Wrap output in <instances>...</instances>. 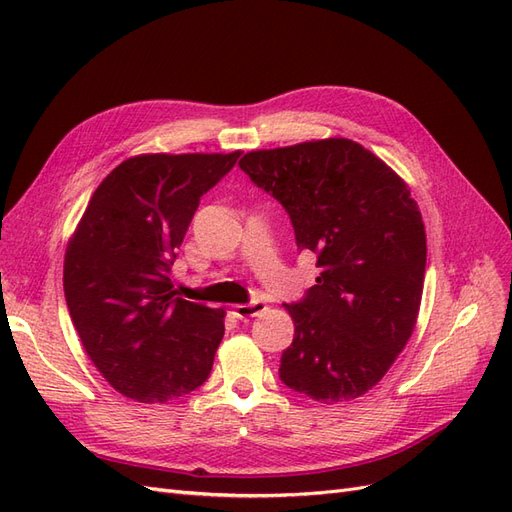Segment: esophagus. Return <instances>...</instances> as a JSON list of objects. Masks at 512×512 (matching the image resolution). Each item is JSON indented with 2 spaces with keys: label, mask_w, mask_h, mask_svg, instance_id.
Wrapping results in <instances>:
<instances>
[{
  "label": "esophagus",
  "mask_w": 512,
  "mask_h": 512,
  "mask_svg": "<svg viewBox=\"0 0 512 512\" xmlns=\"http://www.w3.org/2000/svg\"><path fill=\"white\" fill-rule=\"evenodd\" d=\"M232 309H235V316H237V318L247 320V318L260 316V314L267 309V305L262 303V301H252V303H239V305H235Z\"/></svg>",
  "instance_id": "esophagus-1"
}]
</instances>
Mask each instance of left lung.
Wrapping results in <instances>:
<instances>
[{"label": "left lung", "instance_id": "1", "mask_svg": "<svg viewBox=\"0 0 512 512\" xmlns=\"http://www.w3.org/2000/svg\"><path fill=\"white\" fill-rule=\"evenodd\" d=\"M290 215L301 250L318 254L280 378L320 404H344L384 378L421 309L427 237L408 183L376 153L333 136L247 151L239 160Z\"/></svg>", "mask_w": 512, "mask_h": 512}]
</instances>
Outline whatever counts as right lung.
<instances>
[{"label": "right lung", "mask_w": 512, "mask_h": 512, "mask_svg": "<svg viewBox=\"0 0 512 512\" xmlns=\"http://www.w3.org/2000/svg\"><path fill=\"white\" fill-rule=\"evenodd\" d=\"M232 153H141L91 196L64 256V292L81 344L123 397L168 404L209 376L224 309L175 297L173 260Z\"/></svg>", "instance_id": "right-lung-1"}]
</instances>
